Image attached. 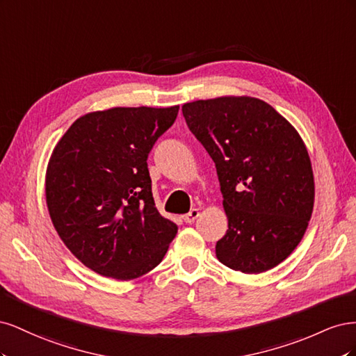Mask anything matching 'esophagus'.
<instances>
[{"label": "esophagus", "mask_w": 356, "mask_h": 356, "mask_svg": "<svg viewBox=\"0 0 356 356\" xmlns=\"http://www.w3.org/2000/svg\"><path fill=\"white\" fill-rule=\"evenodd\" d=\"M199 215H200V211L196 209V208H193L188 213L182 215V220H184V221L188 222V224H191V222H195V220H197Z\"/></svg>", "instance_id": "obj_1"}]
</instances>
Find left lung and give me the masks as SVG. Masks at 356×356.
I'll return each instance as SVG.
<instances>
[{
	"label": "left lung",
	"instance_id": "8db88e82",
	"mask_svg": "<svg viewBox=\"0 0 356 356\" xmlns=\"http://www.w3.org/2000/svg\"><path fill=\"white\" fill-rule=\"evenodd\" d=\"M182 115L217 168L229 220L217 258L242 273L270 270L303 239L314 211L303 139L272 105L251 96L188 102Z\"/></svg>",
	"mask_w": 356,
	"mask_h": 356
}]
</instances>
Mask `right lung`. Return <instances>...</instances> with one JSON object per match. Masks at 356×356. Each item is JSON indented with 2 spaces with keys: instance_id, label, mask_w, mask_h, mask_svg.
Listing matches in <instances>:
<instances>
[{
  "instance_id": "right-lung-1",
  "label": "right lung",
  "mask_w": 356,
  "mask_h": 356,
  "mask_svg": "<svg viewBox=\"0 0 356 356\" xmlns=\"http://www.w3.org/2000/svg\"><path fill=\"white\" fill-rule=\"evenodd\" d=\"M178 110L93 111L77 118L53 148L46 172L51 222L74 257L98 275L143 276L175 238L177 224L156 208L147 159Z\"/></svg>"
}]
</instances>
